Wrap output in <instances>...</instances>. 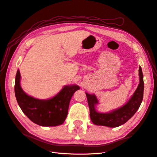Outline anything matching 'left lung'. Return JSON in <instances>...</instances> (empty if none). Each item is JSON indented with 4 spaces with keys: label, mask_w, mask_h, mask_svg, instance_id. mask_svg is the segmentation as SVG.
<instances>
[{
    "label": "left lung",
    "mask_w": 157,
    "mask_h": 157,
    "mask_svg": "<svg viewBox=\"0 0 157 157\" xmlns=\"http://www.w3.org/2000/svg\"><path fill=\"white\" fill-rule=\"evenodd\" d=\"M138 72L139 84L135 92L125 104L115 110L106 113L98 112L96 105L99 101L96 96L94 94L86 92L90 108V116L94 124L115 128L124 124L132 117L139 108L143 99L144 81L141 67H139Z\"/></svg>",
    "instance_id": "obj_1"
}]
</instances>
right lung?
<instances>
[{
	"mask_svg": "<svg viewBox=\"0 0 157 157\" xmlns=\"http://www.w3.org/2000/svg\"><path fill=\"white\" fill-rule=\"evenodd\" d=\"M21 74L17 70L14 93L18 104L24 114L33 122L41 126H57L64 122L67 116L69 105L78 85L64 86L56 96L49 99H37L29 96L21 86Z\"/></svg>",
	"mask_w": 157,
	"mask_h": 157,
	"instance_id": "obj_1",
	"label": "right lung"
}]
</instances>
